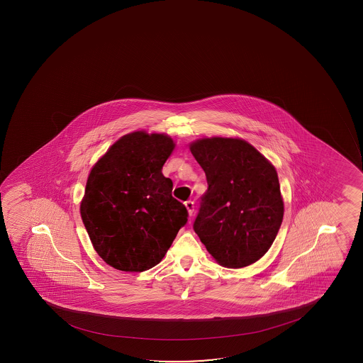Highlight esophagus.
Segmentation results:
<instances>
[{"instance_id": "esophagus-1", "label": "esophagus", "mask_w": 363, "mask_h": 363, "mask_svg": "<svg viewBox=\"0 0 363 363\" xmlns=\"http://www.w3.org/2000/svg\"><path fill=\"white\" fill-rule=\"evenodd\" d=\"M185 207L188 209L189 216H192L194 211H195V203H194V201H186V202H185Z\"/></svg>"}]
</instances>
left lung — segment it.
<instances>
[{
    "instance_id": "1",
    "label": "left lung",
    "mask_w": 363,
    "mask_h": 363,
    "mask_svg": "<svg viewBox=\"0 0 363 363\" xmlns=\"http://www.w3.org/2000/svg\"><path fill=\"white\" fill-rule=\"evenodd\" d=\"M190 150L208 184L195 233L223 267L255 263L275 241L284 219L275 167L255 146L236 138L200 139Z\"/></svg>"
}]
</instances>
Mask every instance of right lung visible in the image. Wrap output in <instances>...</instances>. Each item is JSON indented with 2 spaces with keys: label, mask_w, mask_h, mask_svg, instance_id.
<instances>
[{
  "label": "right lung",
  "mask_w": 363,
  "mask_h": 363,
  "mask_svg": "<svg viewBox=\"0 0 363 363\" xmlns=\"http://www.w3.org/2000/svg\"><path fill=\"white\" fill-rule=\"evenodd\" d=\"M174 149L164 134L123 135L88 175L81 217L100 258L117 270L142 272L162 260L188 209L172 196L162 167Z\"/></svg>",
  "instance_id": "right-lung-1"
}]
</instances>
